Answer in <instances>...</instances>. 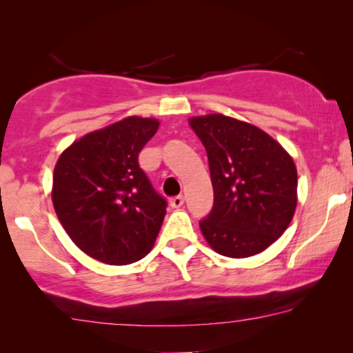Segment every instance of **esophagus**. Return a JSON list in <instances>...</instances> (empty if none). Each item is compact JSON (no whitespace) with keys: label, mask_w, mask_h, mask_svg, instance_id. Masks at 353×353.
Segmentation results:
<instances>
[{"label":"esophagus","mask_w":353,"mask_h":353,"mask_svg":"<svg viewBox=\"0 0 353 353\" xmlns=\"http://www.w3.org/2000/svg\"><path fill=\"white\" fill-rule=\"evenodd\" d=\"M169 204H171L172 209H179V208H182V204H184V197L182 196L172 197V199H169Z\"/></svg>","instance_id":"1"}]
</instances>
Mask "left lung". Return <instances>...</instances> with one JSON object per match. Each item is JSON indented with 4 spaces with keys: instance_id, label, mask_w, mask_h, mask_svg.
Returning a JSON list of instances; mask_svg holds the SVG:
<instances>
[{
    "instance_id": "1",
    "label": "left lung",
    "mask_w": 353,
    "mask_h": 353,
    "mask_svg": "<svg viewBox=\"0 0 353 353\" xmlns=\"http://www.w3.org/2000/svg\"><path fill=\"white\" fill-rule=\"evenodd\" d=\"M190 128L208 152L214 205L199 222L217 254L250 257L289 228L297 205V169L274 137L224 114L197 116Z\"/></svg>"
}]
</instances>
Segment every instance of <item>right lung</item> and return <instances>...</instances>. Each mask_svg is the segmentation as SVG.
Wrapping results in <instances>:
<instances>
[{
	"label": "right lung",
	"instance_id": "right-lung-1",
	"mask_svg": "<svg viewBox=\"0 0 353 353\" xmlns=\"http://www.w3.org/2000/svg\"><path fill=\"white\" fill-rule=\"evenodd\" d=\"M159 121L131 116L89 132L59 156L52 205L71 241L96 261L125 265L152 249L168 202L139 168Z\"/></svg>",
	"mask_w": 353,
	"mask_h": 353
}]
</instances>
